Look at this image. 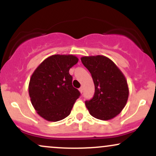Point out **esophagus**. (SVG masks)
<instances>
[{
    "label": "esophagus",
    "instance_id": "34e87169",
    "mask_svg": "<svg viewBox=\"0 0 156 156\" xmlns=\"http://www.w3.org/2000/svg\"><path fill=\"white\" fill-rule=\"evenodd\" d=\"M79 91H80V93L83 92V87H80V88L79 89Z\"/></svg>",
    "mask_w": 156,
    "mask_h": 156
}]
</instances>
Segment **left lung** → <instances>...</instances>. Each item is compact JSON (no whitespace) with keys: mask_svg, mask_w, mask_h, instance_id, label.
<instances>
[{"mask_svg":"<svg viewBox=\"0 0 156 156\" xmlns=\"http://www.w3.org/2000/svg\"><path fill=\"white\" fill-rule=\"evenodd\" d=\"M80 60L92 75L95 88L94 97L85 101L89 114L101 120L112 119L128 101L129 90L125 76L104 55L83 56Z\"/></svg>","mask_w":156,"mask_h":156,"instance_id":"obj_1","label":"left lung"}]
</instances>
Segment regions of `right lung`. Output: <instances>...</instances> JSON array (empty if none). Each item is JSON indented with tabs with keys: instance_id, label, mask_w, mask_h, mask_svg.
Here are the masks:
<instances>
[{
	"instance_id": "1",
	"label": "right lung",
	"mask_w": 156,
	"mask_h": 156,
	"mask_svg": "<svg viewBox=\"0 0 156 156\" xmlns=\"http://www.w3.org/2000/svg\"><path fill=\"white\" fill-rule=\"evenodd\" d=\"M78 58L73 55H53L44 59L31 77L28 92L37 114L57 122L69 115L80 93L73 87L69 70Z\"/></svg>"
}]
</instances>
